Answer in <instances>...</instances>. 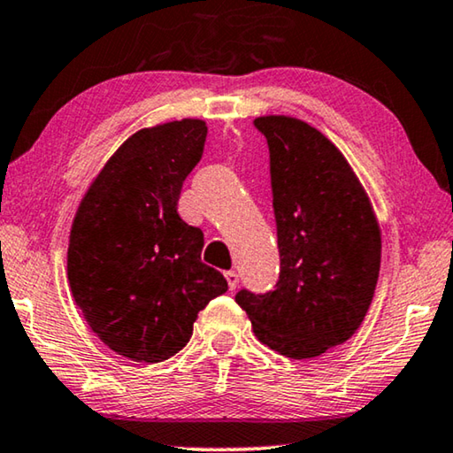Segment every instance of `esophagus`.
I'll return each instance as SVG.
<instances>
[{"label":"esophagus","mask_w":453,"mask_h":453,"mask_svg":"<svg viewBox=\"0 0 453 453\" xmlns=\"http://www.w3.org/2000/svg\"><path fill=\"white\" fill-rule=\"evenodd\" d=\"M224 276L227 280V287L234 291V288L238 287V273H235V270H227V273H224Z\"/></svg>","instance_id":"esophagus-1"}]
</instances>
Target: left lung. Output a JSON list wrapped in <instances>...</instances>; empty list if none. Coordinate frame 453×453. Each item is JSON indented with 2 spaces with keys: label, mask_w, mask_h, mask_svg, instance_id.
Masks as SVG:
<instances>
[{
  "label": "left lung",
  "mask_w": 453,
  "mask_h": 453,
  "mask_svg": "<svg viewBox=\"0 0 453 453\" xmlns=\"http://www.w3.org/2000/svg\"><path fill=\"white\" fill-rule=\"evenodd\" d=\"M268 140L280 276L235 303L258 342L309 360L348 342L372 305L380 226L366 188L332 140L293 116L254 119Z\"/></svg>",
  "instance_id": "obj_1"
}]
</instances>
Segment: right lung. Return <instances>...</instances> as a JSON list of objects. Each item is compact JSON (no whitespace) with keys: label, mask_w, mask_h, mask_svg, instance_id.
<instances>
[{"label":"right lung","mask_w":453,"mask_h":453,"mask_svg":"<svg viewBox=\"0 0 453 453\" xmlns=\"http://www.w3.org/2000/svg\"><path fill=\"white\" fill-rule=\"evenodd\" d=\"M207 136L203 119L142 127L91 180L73 218L66 279L107 348L157 364L180 352L201 309L227 291L201 262L203 232L177 213Z\"/></svg>","instance_id":"1"}]
</instances>
